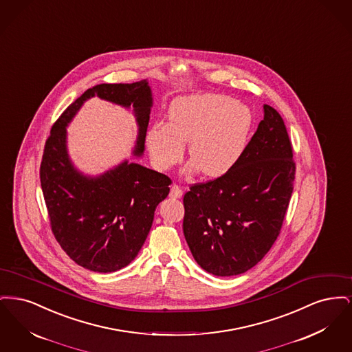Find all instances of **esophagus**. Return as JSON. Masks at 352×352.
<instances>
[{
  "instance_id": "esophagus-1",
  "label": "esophagus",
  "mask_w": 352,
  "mask_h": 352,
  "mask_svg": "<svg viewBox=\"0 0 352 352\" xmlns=\"http://www.w3.org/2000/svg\"><path fill=\"white\" fill-rule=\"evenodd\" d=\"M182 195H184L182 188L179 186H177V184H173L171 188H170V197L171 198H182Z\"/></svg>"
}]
</instances>
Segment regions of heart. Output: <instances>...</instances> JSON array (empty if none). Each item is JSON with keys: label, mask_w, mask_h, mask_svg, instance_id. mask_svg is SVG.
<instances>
[{"label": "heart", "mask_w": 352, "mask_h": 352, "mask_svg": "<svg viewBox=\"0 0 352 352\" xmlns=\"http://www.w3.org/2000/svg\"><path fill=\"white\" fill-rule=\"evenodd\" d=\"M250 109L218 94H199L174 101L168 124L155 122L148 129L146 145L154 165L168 170L184 158V144L192 160L187 174L203 171L219 178L234 168L247 146L251 131Z\"/></svg>", "instance_id": "heart-1"}]
</instances>
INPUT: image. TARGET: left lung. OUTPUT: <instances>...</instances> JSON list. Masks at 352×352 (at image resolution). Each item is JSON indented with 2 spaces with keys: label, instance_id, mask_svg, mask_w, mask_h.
<instances>
[{
  "label": "left lung",
  "instance_id": "1",
  "mask_svg": "<svg viewBox=\"0 0 352 352\" xmlns=\"http://www.w3.org/2000/svg\"><path fill=\"white\" fill-rule=\"evenodd\" d=\"M294 174L284 120L264 104V118L234 168L184 194V239L198 265L226 277L261 261L280 234Z\"/></svg>",
  "mask_w": 352,
  "mask_h": 352
}]
</instances>
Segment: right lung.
<instances>
[{"instance_id":"1","label":"right lung","mask_w":352,"mask_h":352,"mask_svg":"<svg viewBox=\"0 0 352 352\" xmlns=\"http://www.w3.org/2000/svg\"><path fill=\"white\" fill-rule=\"evenodd\" d=\"M98 96L125 109L133 107V157H142L153 95L148 80L88 88L56 120L41 164V186L56 241L78 265L111 273L129 265L151 231L157 206L168 195L165 174L124 160L89 175L69 157L67 128L84 102Z\"/></svg>"}]
</instances>
